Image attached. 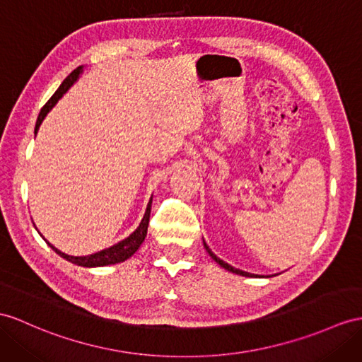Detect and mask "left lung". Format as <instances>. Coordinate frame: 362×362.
I'll return each mask as SVG.
<instances>
[{"label":"left lung","mask_w":362,"mask_h":362,"mask_svg":"<svg viewBox=\"0 0 362 362\" xmlns=\"http://www.w3.org/2000/svg\"><path fill=\"white\" fill-rule=\"evenodd\" d=\"M204 243V241H202ZM204 249L207 250V253L210 255L211 257V259H214L215 262H218L219 266H221L223 269H226V270H228V272H232V273H236V275H241V276H247V278H264V276H258V275H253V273H249V272H244V270H240V269H235V267H232L230 264H227L226 261H223V259H219L216 255L211 252L210 249H209V245L204 243Z\"/></svg>","instance_id":"8db88e82"}]
</instances>
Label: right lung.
Segmentation results:
<instances>
[{
  "label": "right lung",
  "mask_w": 362,
  "mask_h": 362,
  "mask_svg": "<svg viewBox=\"0 0 362 362\" xmlns=\"http://www.w3.org/2000/svg\"><path fill=\"white\" fill-rule=\"evenodd\" d=\"M81 74H83V66L75 69L74 72L70 74V75L64 79L63 84H61V86L58 87V90H57L54 95H52V98L46 103V105H44V107H42L41 112H40V115H38L37 124H35V134H37V132H38L42 119L46 118V115L52 110V107H54V105H55L61 98H63V95L70 89V87L74 86V83L76 81V79L79 78V75H81ZM151 209H152V198H151V201H148L147 209H146V214H144L143 219H141V223H139V226L136 227V230H135L134 233H130V235H129L127 238H124V240H122V241H119V243H117V244H113L112 247L104 249V250H101V252L92 253V255H87V257H72V255L63 253L61 250H58V249L55 247V245H52L40 232H38V233L42 236V240L47 243V245H49V247H50L52 250H55L61 258H64L66 261L72 262V264H76V266H81V267H103V266H110V264H118V262H122V261L129 259V258L132 257V255H134V253L139 249V245L143 244L144 238H146V235H147L148 218H151Z\"/></svg>",
  "instance_id": "1"
}]
</instances>
